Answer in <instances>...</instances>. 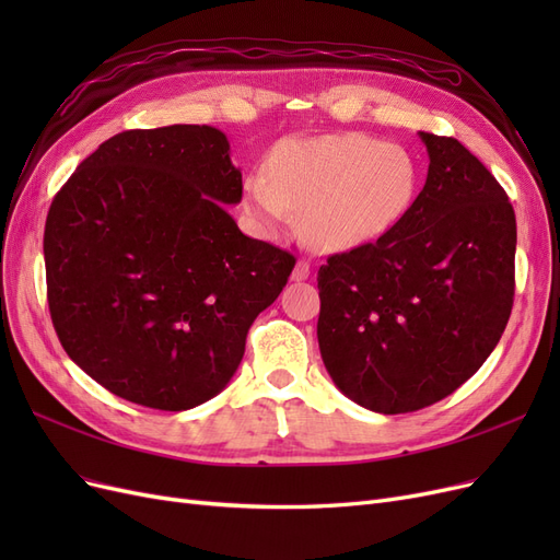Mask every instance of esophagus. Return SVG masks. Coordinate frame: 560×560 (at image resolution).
<instances>
[{
	"mask_svg": "<svg viewBox=\"0 0 560 560\" xmlns=\"http://www.w3.org/2000/svg\"><path fill=\"white\" fill-rule=\"evenodd\" d=\"M308 276H311V264L306 259H299L292 270V280L303 282V280H308Z\"/></svg>",
	"mask_w": 560,
	"mask_h": 560,
	"instance_id": "34e87169",
	"label": "esophagus"
}]
</instances>
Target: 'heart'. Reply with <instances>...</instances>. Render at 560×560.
I'll list each match as a JSON object with an SVG mask.
<instances>
[{
	"label": "heart",
	"mask_w": 560,
	"mask_h": 560,
	"mask_svg": "<svg viewBox=\"0 0 560 560\" xmlns=\"http://www.w3.org/2000/svg\"><path fill=\"white\" fill-rule=\"evenodd\" d=\"M418 165L399 144L360 132L292 138L268 156L266 173L245 179V200L266 231L301 212V231L319 249L376 241L411 208Z\"/></svg>",
	"instance_id": "obj_1"
}]
</instances>
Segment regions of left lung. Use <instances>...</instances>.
I'll return each mask as SVG.
<instances>
[{
	"instance_id": "8db88e82",
	"label": "left lung",
	"mask_w": 560,
	"mask_h": 560,
	"mask_svg": "<svg viewBox=\"0 0 560 560\" xmlns=\"http://www.w3.org/2000/svg\"><path fill=\"white\" fill-rule=\"evenodd\" d=\"M418 135L430 167L413 206L317 273L322 362L348 399L385 416L425 409L477 374L514 303L510 198L455 138Z\"/></svg>"
}]
</instances>
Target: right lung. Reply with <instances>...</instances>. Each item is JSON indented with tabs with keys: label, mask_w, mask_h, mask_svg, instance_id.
<instances>
[{
	"label": "right lung",
	"mask_w": 560,
	"mask_h": 560,
	"mask_svg": "<svg viewBox=\"0 0 560 560\" xmlns=\"http://www.w3.org/2000/svg\"><path fill=\"white\" fill-rule=\"evenodd\" d=\"M231 144L212 126L126 130L50 202L48 311L70 360L112 395L186 411L222 393L294 257L245 235Z\"/></svg>",
	"instance_id": "1"
}]
</instances>
